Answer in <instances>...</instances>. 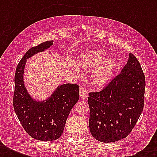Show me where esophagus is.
Segmentation results:
<instances>
[{"label": "esophagus", "instance_id": "1", "mask_svg": "<svg viewBox=\"0 0 157 157\" xmlns=\"http://www.w3.org/2000/svg\"><path fill=\"white\" fill-rule=\"evenodd\" d=\"M88 90L87 89H86L85 87H82L81 86V89H80V96H81V99H86L88 97Z\"/></svg>", "mask_w": 157, "mask_h": 157}]
</instances>
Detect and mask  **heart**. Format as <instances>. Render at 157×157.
I'll use <instances>...</instances> for the list:
<instances>
[{
    "label": "heart",
    "mask_w": 157,
    "mask_h": 157,
    "mask_svg": "<svg viewBox=\"0 0 157 157\" xmlns=\"http://www.w3.org/2000/svg\"><path fill=\"white\" fill-rule=\"evenodd\" d=\"M101 50H91L84 54L79 61L82 67L92 69L94 67L91 81L94 85L101 86L111 78L117 67V60L113 56H107Z\"/></svg>",
    "instance_id": "b5f03b06"
}]
</instances>
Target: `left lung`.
Segmentation results:
<instances>
[{
  "label": "left lung",
  "instance_id": "left-lung-1",
  "mask_svg": "<svg viewBox=\"0 0 157 157\" xmlns=\"http://www.w3.org/2000/svg\"><path fill=\"white\" fill-rule=\"evenodd\" d=\"M145 76L133 54L103 90L89 94V126L92 136L102 143L126 138L141 115L144 105Z\"/></svg>",
  "mask_w": 157,
  "mask_h": 157
}]
</instances>
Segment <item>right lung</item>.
Masks as SVG:
<instances>
[{"instance_id": "right-lung-1", "label": "right lung", "mask_w": 157, "mask_h": 157, "mask_svg": "<svg viewBox=\"0 0 157 157\" xmlns=\"http://www.w3.org/2000/svg\"><path fill=\"white\" fill-rule=\"evenodd\" d=\"M48 40L31 48L17 66L14 76L13 109L25 131L40 141H53L61 136L69 113L79 99V86L63 84L44 100H36L24 85V68L27 59L51 47Z\"/></svg>"}]
</instances>
